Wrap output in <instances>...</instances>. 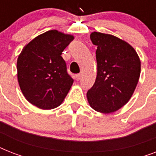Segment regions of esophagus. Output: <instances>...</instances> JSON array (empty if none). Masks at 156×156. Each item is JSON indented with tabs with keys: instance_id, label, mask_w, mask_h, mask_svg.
Here are the masks:
<instances>
[{
	"instance_id": "obj_1",
	"label": "esophagus",
	"mask_w": 156,
	"mask_h": 156,
	"mask_svg": "<svg viewBox=\"0 0 156 156\" xmlns=\"http://www.w3.org/2000/svg\"><path fill=\"white\" fill-rule=\"evenodd\" d=\"M75 78H76V80H80L81 78H82V74L81 73H78V74H76L75 76Z\"/></svg>"
}]
</instances>
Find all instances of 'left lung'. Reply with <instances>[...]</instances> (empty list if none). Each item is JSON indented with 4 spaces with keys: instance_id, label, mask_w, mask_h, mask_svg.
I'll return each instance as SVG.
<instances>
[{
    "instance_id": "left-lung-1",
    "label": "left lung",
    "mask_w": 156,
    "mask_h": 156,
    "mask_svg": "<svg viewBox=\"0 0 156 156\" xmlns=\"http://www.w3.org/2000/svg\"><path fill=\"white\" fill-rule=\"evenodd\" d=\"M90 40L97 46V76L87 97L94 110L110 113L128 102L140 77L141 61L126 41L100 32H92Z\"/></svg>"
}]
</instances>
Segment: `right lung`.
<instances>
[{
	"label": "right lung",
	"mask_w": 156,
	"mask_h": 156,
	"mask_svg": "<svg viewBox=\"0 0 156 156\" xmlns=\"http://www.w3.org/2000/svg\"><path fill=\"white\" fill-rule=\"evenodd\" d=\"M73 40V35L48 30L31 40L18 56L21 90L27 101L39 108L52 109L61 105L73 84L61 56Z\"/></svg>",
	"instance_id": "right-lung-1"
}]
</instances>
